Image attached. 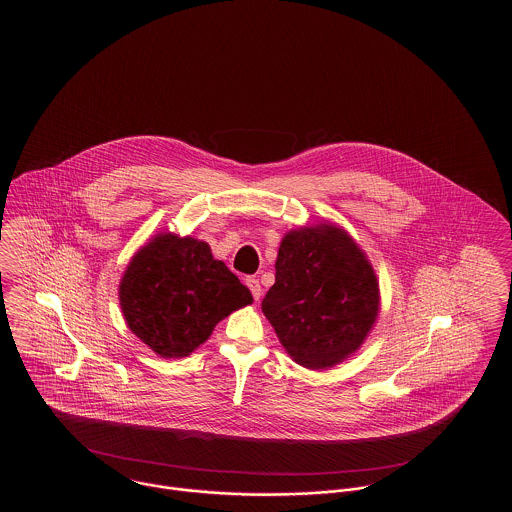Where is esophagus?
<instances>
[{"instance_id": "34e87169", "label": "esophagus", "mask_w": 512, "mask_h": 512, "mask_svg": "<svg viewBox=\"0 0 512 512\" xmlns=\"http://www.w3.org/2000/svg\"><path fill=\"white\" fill-rule=\"evenodd\" d=\"M245 284H247V288H249V290H251V293H253L255 301H259V299H261V295H263V288H261V282H259L257 278L249 276V278L245 280Z\"/></svg>"}]
</instances>
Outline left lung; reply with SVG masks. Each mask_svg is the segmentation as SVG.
I'll list each match as a JSON object with an SVG mask.
<instances>
[{"mask_svg": "<svg viewBox=\"0 0 512 512\" xmlns=\"http://www.w3.org/2000/svg\"><path fill=\"white\" fill-rule=\"evenodd\" d=\"M261 309L297 365L326 370L365 343L380 315V284L365 251L334 222L284 234Z\"/></svg>", "mask_w": 512, "mask_h": 512, "instance_id": "8db88e82", "label": "left lung"}]
</instances>
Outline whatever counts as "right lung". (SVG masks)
<instances>
[{"label": "right lung", "instance_id": "obj_1", "mask_svg": "<svg viewBox=\"0 0 512 512\" xmlns=\"http://www.w3.org/2000/svg\"><path fill=\"white\" fill-rule=\"evenodd\" d=\"M119 303L134 336L163 359H182L253 295L207 242L159 232L122 272Z\"/></svg>", "mask_w": 512, "mask_h": 512}]
</instances>
